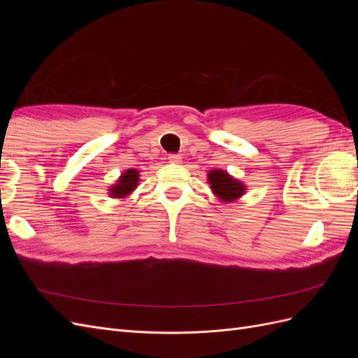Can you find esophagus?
<instances>
[{
  "label": "esophagus",
  "mask_w": 358,
  "mask_h": 358,
  "mask_svg": "<svg viewBox=\"0 0 358 358\" xmlns=\"http://www.w3.org/2000/svg\"><path fill=\"white\" fill-rule=\"evenodd\" d=\"M169 162H173V164H180L182 157L176 155V154H171V155H169Z\"/></svg>",
  "instance_id": "34e87169"
}]
</instances>
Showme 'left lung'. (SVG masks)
<instances>
[{
	"instance_id": "8db88e82",
	"label": "left lung",
	"mask_w": 358,
	"mask_h": 358,
	"mask_svg": "<svg viewBox=\"0 0 358 358\" xmlns=\"http://www.w3.org/2000/svg\"><path fill=\"white\" fill-rule=\"evenodd\" d=\"M209 183L213 192L218 196L224 203H231L243 196L245 187L239 180L233 179L229 173L222 170H212L209 171Z\"/></svg>"
}]
</instances>
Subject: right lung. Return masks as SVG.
<instances>
[{
	"label": "right lung",
	"mask_w": 358,
	"mask_h": 358,
	"mask_svg": "<svg viewBox=\"0 0 358 358\" xmlns=\"http://www.w3.org/2000/svg\"><path fill=\"white\" fill-rule=\"evenodd\" d=\"M138 182V173L137 170H127L124 175L119 178L117 183L110 189V196L116 199H122L127 194L131 192Z\"/></svg>",
	"instance_id": "obj_1"
}]
</instances>
